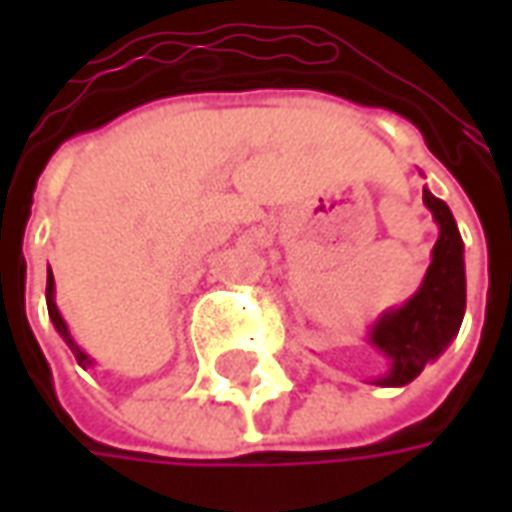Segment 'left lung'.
I'll return each instance as SVG.
<instances>
[{"instance_id": "obj_1", "label": "left lung", "mask_w": 512, "mask_h": 512, "mask_svg": "<svg viewBox=\"0 0 512 512\" xmlns=\"http://www.w3.org/2000/svg\"><path fill=\"white\" fill-rule=\"evenodd\" d=\"M422 202L439 224V238L430 252V266L417 293L395 310L378 315L367 343L386 356L389 370L373 378L376 386H406L436 362L455 340L466 312V268L463 241L447 202L422 189Z\"/></svg>"}]
</instances>
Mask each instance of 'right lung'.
Segmentation results:
<instances>
[{"label":"right lung","instance_id":"right-lung-1","mask_svg":"<svg viewBox=\"0 0 512 512\" xmlns=\"http://www.w3.org/2000/svg\"><path fill=\"white\" fill-rule=\"evenodd\" d=\"M46 307H49V318H51V323H54V329L60 332V337L65 340V345H68V348L73 351V356H76L79 367H84V370H87V367H93L95 359L90 354H84L82 345L73 340L68 323H65V318H62L60 310H57V301H54V274H51V268H49V279H46Z\"/></svg>","mask_w":512,"mask_h":512}]
</instances>
